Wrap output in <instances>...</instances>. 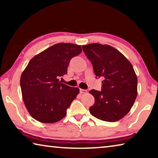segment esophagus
Here are the masks:
<instances>
[{"label":"esophagus","instance_id":"esophagus-1","mask_svg":"<svg viewBox=\"0 0 158 158\" xmlns=\"http://www.w3.org/2000/svg\"><path fill=\"white\" fill-rule=\"evenodd\" d=\"M80 93L81 94H83V93H87V90H84V89H80Z\"/></svg>","mask_w":158,"mask_h":158}]
</instances>
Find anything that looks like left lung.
<instances>
[{
  "instance_id": "left-lung-1",
  "label": "left lung",
  "mask_w": 158,
  "mask_h": 158,
  "mask_svg": "<svg viewBox=\"0 0 158 158\" xmlns=\"http://www.w3.org/2000/svg\"><path fill=\"white\" fill-rule=\"evenodd\" d=\"M82 48L97 78L103 79L101 91H89L95 98L90 113L102 121H118L130 111L137 95V77L133 66L109 45L93 43Z\"/></svg>"
}]
</instances>
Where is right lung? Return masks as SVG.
<instances>
[{"label": "right lung", "mask_w": 158, "mask_h": 158, "mask_svg": "<svg viewBox=\"0 0 158 158\" xmlns=\"http://www.w3.org/2000/svg\"><path fill=\"white\" fill-rule=\"evenodd\" d=\"M81 51L80 45L58 43L29 61L21 74L20 85L23 102L34 119L53 123L65 116L79 89L63 84L58 77L67 74L69 61Z\"/></svg>", "instance_id": "add662e5"}]
</instances>
